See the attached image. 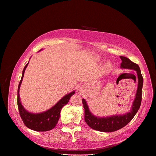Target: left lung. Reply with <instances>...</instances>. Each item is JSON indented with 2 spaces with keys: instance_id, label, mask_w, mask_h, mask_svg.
Wrapping results in <instances>:
<instances>
[{
  "instance_id": "8db88e82",
  "label": "left lung",
  "mask_w": 156,
  "mask_h": 156,
  "mask_svg": "<svg viewBox=\"0 0 156 156\" xmlns=\"http://www.w3.org/2000/svg\"><path fill=\"white\" fill-rule=\"evenodd\" d=\"M122 60L121 67L122 69H133L136 71L138 76V88L134 101L133 103L132 109L130 112L122 115H114L112 117L99 118L95 117L91 113L89 110L88 106L84 99H82V103L84 108V119L86 122L90 127L95 130L105 132H114L126 126L136 114L140 107L142 101V88L143 86V77L141 74L139 66L133 62H132L129 58L121 56ZM136 79V77L135 76Z\"/></svg>"
}]
</instances>
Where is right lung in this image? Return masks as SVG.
<instances>
[{"label": "right lung", "instance_id": "right-lung-1", "mask_svg": "<svg viewBox=\"0 0 156 156\" xmlns=\"http://www.w3.org/2000/svg\"><path fill=\"white\" fill-rule=\"evenodd\" d=\"M29 63V62H28ZM28 63L25 66L22 72V78L20 81L18 88V107L20 115L22 119L24 125L29 129L35 131H48L54 129L57 125L60 117V113L63 106L67 104L72 95H74L75 91H73L63 97L57 104L45 112L40 113H29L23 108L20 100L19 91L21 83L24 74V72Z\"/></svg>", "mask_w": 156, "mask_h": 156}]
</instances>
